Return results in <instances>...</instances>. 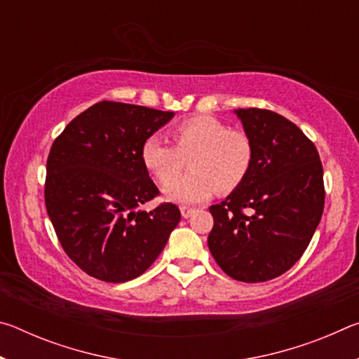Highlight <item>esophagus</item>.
Returning a JSON list of instances; mask_svg holds the SVG:
<instances>
[{"instance_id":"1","label":"esophagus","mask_w":359,"mask_h":359,"mask_svg":"<svg viewBox=\"0 0 359 359\" xmlns=\"http://www.w3.org/2000/svg\"><path fill=\"white\" fill-rule=\"evenodd\" d=\"M193 212H194V209L187 208V205H182V208H180V214H182V217H184V218H190Z\"/></svg>"}]
</instances>
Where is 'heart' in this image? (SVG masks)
Segmentation results:
<instances>
[{
	"label": "heart",
	"mask_w": 359,
	"mask_h": 359,
	"mask_svg": "<svg viewBox=\"0 0 359 359\" xmlns=\"http://www.w3.org/2000/svg\"><path fill=\"white\" fill-rule=\"evenodd\" d=\"M175 147L166 137L150 135L141 147L144 166L167 184L192 155V172L163 188V196L177 204H198L218 193H229L247 179L253 165V144L245 133L233 131L214 117H196L174 130Z\"/></svg>",
	"instance_id": "heart-1"
}]
</instances>
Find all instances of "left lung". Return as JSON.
Masks as SVG:
<instances>
[{"instance_id":"1","label":"left lung","mask_w":359,"mask_h":359,"mask_svg":"<svg viewBox=\"0 0 359 359\" xmlns=\"http://www.w3.org/2000/svg\"><path fill=\"white\" fill-rule=\"evenodd\" d=\"M233 112L252 139L253 165L223 203L210 205L214 228L208 244L229 277L266 282L302 257L318 226L323 166L315 145L288 118L255 107Z\"/></svg>"}]
</instances>
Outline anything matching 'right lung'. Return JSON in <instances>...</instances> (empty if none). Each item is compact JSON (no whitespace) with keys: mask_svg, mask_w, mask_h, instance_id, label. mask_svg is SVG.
Wrapping results in <instances>:
<instances>
[{"mask_svg":"<svg viewBox=\"0 0 359 359\" xmlns=\"http://www.w3.org/2000/svg\"><path fill=\"white\" fill-rule=\"evenodd\" d=\"M174 115L101 101L77 115L53 142L47 214L66 255L88 276L111 283L139 277L179 224L177 205L141 209L158 194L141 160L142 142Z\"/></svg>","mask_w":359,"mask_h":359,"instance_id":"obj_1","label":"right lung"}]
</instances>
